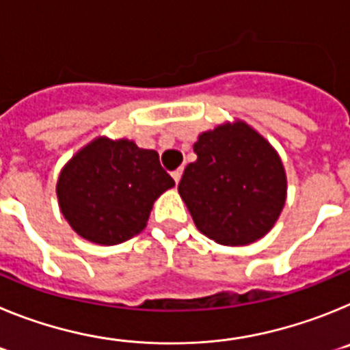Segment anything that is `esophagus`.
<instances>
[{"mask_svg": "<svg viewBox=\"0 0 350 350\" xmlns=\"http://www.w3.org/2000/svg\"><path fill=\"white\" fill-rule=\"evenodd\" d=\"M172 177H173V180L178 184V182H180V177H182V168H177L175 172H172Z\"/></svg>", "mask_w": 350, "mask_h": 350, "instance_id": "obj_1", "label": "esophagus"}]
</instances>
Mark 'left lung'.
I'll return each instance as SVG.
<instances>
[{
    "instance_id": "1",
    "label": "left lung",
    "mask_w": 350,
    "mask_h": 350,
    "mask_svg": "<svg viewBox=\"0 0 350 350\" xmlns=\"http://www.w3.org/2000/svg\"><path fill=\"white\" fill-rule=\"evenodd\" d=\"M198 159L185 166L178 193L194 224L222 245H249L273 228L286 203L279 154L243 120L205 131Z\"/></svg>"
}]
</instances>
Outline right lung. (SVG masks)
Here are the masks:
<instances>
[{"mask_svg": "<svg viewBox=\"0 0 350 350\" xmlns=\"http://www.w3.org/2000/svg\"><path fill=\"white\" fill-rule=\"evenodd\" d=\"M173 185L156 150L100 137L64 165L55 193L77 234L117 245L144 230L154 202Z\"/></svg>", "mask_w": 350, "mask_h": 350, "instance_id": "1", "label": "right lung"}]
</instances>
